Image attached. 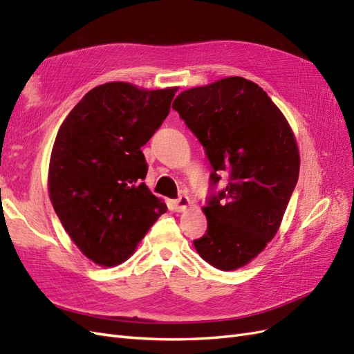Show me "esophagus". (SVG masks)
Returning a JSON list of instances; mask_svg holds the SVG:
<instances>
[{"mask_svg":"<svg viewBox=\"0 0 354 354\" xmlns=\"http://www.w3.org/2000/svg\"><path fill=\"white\" fill-rule=\"evenodd\" d=\"M189 205H190L189 198L187 196H180L177 201L173 202V209L176 212H181V211H185Z\"/></svg>","mask_w":354,"mask_h":354,"instance_id":"1","label":"esophagus"}]
</instances>
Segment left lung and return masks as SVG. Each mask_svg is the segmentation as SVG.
<instances>
[{
	"label": "left lung",
	"instance_id": "8db88e82",
	"mask_svg": "<svg viewBox=\"0 0 354 354\" xmlns=\"http://www.w3.org/2000/svg\"><path fill=\"white\" fill-rule=\"evenodd\" d=\"M173 109L205 147L212 185L229 174L202 208L208 229L195 248L216 269H241L274 238L298 181L292 128L259 84L241 77L180 93Z\"/></svg>",
	"mask_w": 354,
	"mask_h": 354
}]
</instances>
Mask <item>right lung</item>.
<instances>
[{"mask_svg":"<svg viewBox=\"0 0 354 354\" xmlns=\"http://www.w3.org/2000/svg\"><path fill=\"white\" fill-rule=\"evenodd\" d=\"M177 90L106 82L85 94L59 128L50 201L73 243L95 264L130 259L167 211L142 181L147 164L140 149L167 118Z\"/></svg>","mask_w":354,"mask_h":354,"instance_id":"add662e5","label":"right lung"}]
</instances>
